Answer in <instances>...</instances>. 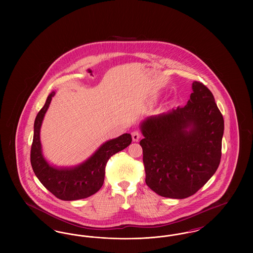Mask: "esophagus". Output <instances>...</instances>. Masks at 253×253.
Segmentation results:
<instances>
[{
  "label": "esophagus",
  "mask_w": 253,
  "mask_h": 253,
  "mask_svg": "<svg viewBox=\"0 0 253 253\" xmlns=\"http://www.w3.org/2000/svg\"><path fill=\"white\" fill-rule=\"evenodd\" d=\"M132 141H138L141 138V133L139 131H133L132 132Z\"/></svg>",
  "instance_id": "esophagus-1"
}]
</instances>
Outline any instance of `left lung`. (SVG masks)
<instances>
[{
	"label": "left lung",
	"instance_id": "obj_1",
	"mask_svg": "<svg viewBox=\"0 0 253 253\" xmlns=\"http://www.w3.org/2000/svg\"><path fill=\"white\" fill-rule=\"evenodd\" d=\"M184 107L141 124L146 184L155 193L183 199L214 174L222 156L224 119L212 93L200 82Z\"/></svg>",
	"mask_w": 253,
	"mask_h": 253
}]
</instances>
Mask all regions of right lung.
<instances>
[{
	"label": "right lung",
	"instance_id": "add662e5",
	"mask_svg": "<svg viewBox=\"0 0 253 253\" xmlns=\"http://www.w3.org/2000/svg\"><path fill=\"white\" fill-rule=\"evenodd\" d=\"M54 95L55 92H52L47 96L34 122V135L30 152L31 166L38 179L57 198L65 201L86 198L95 194L102 187L109 158L131 144L132 136L130 133H123L109 140L78 167L57 169L50 166L42 154L40 130Z\"/></svg>",
	"mask_w": 253,
	"mask_h": 253
}]
</instances>
